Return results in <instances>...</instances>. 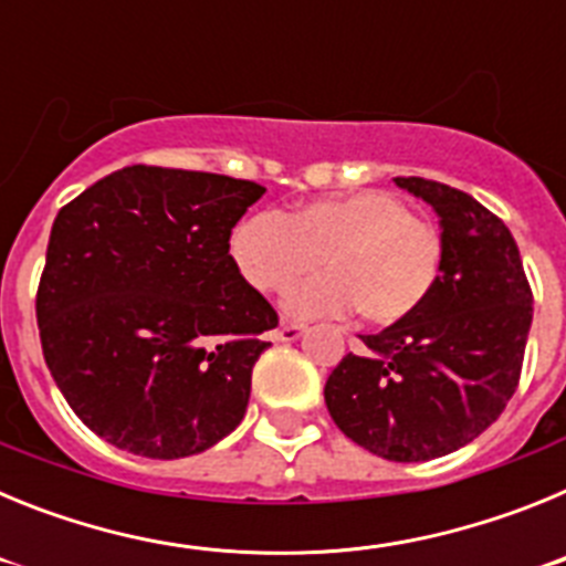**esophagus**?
Returning a JSON list of instances; mask_svg holds the SVG:
<instances>
[{
	"label": "esophagus",
	"instance_id": "1",
	"mask_svg": "<svg viewBox=\"0 0 566 566\" xmlns=\"http://www.w3.org/2000/svg\"><path fill=\"white\" fill-rule=\"evenodd\" d=\"M306 332V326L303 323H280V328L274 332V339H280V343H292V339H297L300 334Z\"/></svg>",
	"mask_w": 566,
	"mask_h": 566
}]
</instances>
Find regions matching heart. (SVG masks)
<instances>
[{
    "label": "heart",
    "instance_id": "1",
    "mask_svg": "<svg viewBox=\"0 0 566 566\" xmlns=\"http://www.w3.org/2000/svg\"><path fill=\"white\" fill-rule=\"evenodd\" d=\"M238 272L258 292H283L319 266L328 274L292 289L286 308L334 317L357 308L371 326H394L431 297L444 243L431 221L379 189L317 198L280 212H254L229 234Z\"/></svg>",
    "mask_w": 566,
    "mask_h": 566
}]
</instances>
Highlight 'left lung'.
I'll return each mask as SVG.
<instances>
[{
    "label": "left lung",
    "instance_id": "obj_1",
    "mask_svg": "<svg viewBox=\"0 0 566 566\" xmlns=\"http://www.w3.org/2000/svg\"><path fill=\"white\" fill-rule=\"evenodd\" d=\"M442 227V272L402 323L359 334L326 382L345 437L388 462H428L488 431L516 394L533 292L516 240L476 198L428 178H394Z\"/></svg>",
    "mask_w": 566,
    "mask_h": 566
}]
</instances>
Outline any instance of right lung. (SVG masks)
<instances>
[{
	"label": "right lung",
	"instance_id": "add662e5",
	"mask_svg": "<svg viewBox=\"0 0 566 566\" xmlns=\"http://www.w3.org/2000/svg\"><path fill=\"white\" fill-rule=\"evenodd\" d=\"M263 192L135 164L59 209L36 294L44 363L115 448L195 457L247 413L277 312L238 272L229 234Z\"/></svg>",
	"mask_w": 566,
	"mask_h": 566
}]
</instances>
